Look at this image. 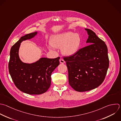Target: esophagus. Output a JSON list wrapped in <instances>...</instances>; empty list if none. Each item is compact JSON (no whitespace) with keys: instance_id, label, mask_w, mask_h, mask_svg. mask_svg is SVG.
I'll return each mask as SVG.
<instances>
[{"instance_id":"34e87169","label":"esophagus","mask_w":121,"mask_h":121,"mask_svg":"<svg viewBox=\"0 0 121 121\" xmlns=\"http://www.w3.org/2000/svg\"><path fill=\"white\" fill-rule=\"evenodd\" d=\"M60 63H62V64H63V63H65V61H64V60L62 59V58H60Z\"/></svg>"}]
</instances>
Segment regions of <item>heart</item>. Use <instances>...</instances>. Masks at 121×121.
I'll return each mask as SVG.
<instances>
[{
  "instance_id": "b5f03b06",
  "label": "heart",
  "mask_w": 121,
  "mask_h": 121,
  "mask_svg": "<svg viewBox=\"0 0 121 121\" xmlns=\"http://www.w3.org/2000/svg\"><path fill=\"white\" fill-rule=\"evenodd\" d=\"M82 39L78 34L67 32L54 35L50 41L51 45L54 48H61V52L67 56L76 54L80 47ZM49 48L52 50L51 47Z\"/></svg>"
}]
</instances>
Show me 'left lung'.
Here are the masks:
<instances>
[{
  "label": "left lung",
  "instance_id": "left-lung-1",
  "mask_svg": "<svg viewBox=\"0 0 121 121\" xmlns=\"http://www.w3.org/2000/svg\"><path fill=\"white\" fill-rule=\"evenodd\" d=\"M86 42L89 44L72 56L64 57L68 69L69 85L76 91L95 89L104 81L109 67L108 49L105 43L89 29Z\"/></svg>",
  "mask_w": 121,
  "mask_h": 121
}]
</instances>
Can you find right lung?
<instances>
[{
    "label": "right lung",
    "mask_w": 121,
    "mask_h": 121,
    "mask_svg": "<svg viewBox=\"0 0 121 121\" xmlns=\"http://www.w3.org/2000/svg\"><path fill=\"white\" fill-rule=\"evenodd\" d=\"M37 32L25 35L11 47L9 69L17 87L30 95H40L46 92L51 84V74L60 64V58H41L32 63L22 62L19 57L21 43L34 38Z\"/></svg>",
    "instance_id": "obj_1"
}]
</instances>
